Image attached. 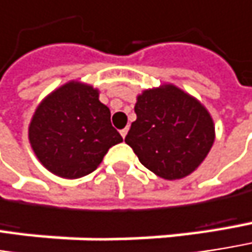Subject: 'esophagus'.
I'll list each match as a JSON object with an SVG mask.
<instances>
[{"label": "esophagus", "instance_id": "esophagus-1", "mask_svg": "<svg viewBox=\"0 0 252 252\" xmlns=\"http://www.w3.org/2000/svg\"><path fill=\"white\" fill-rule=\"evenodd\" d=\"M126 132H128V128H124V129H121V135H123V138H126Z\"/></svg>", "mask_w": 252, "mask_h": 252}]
</instances>
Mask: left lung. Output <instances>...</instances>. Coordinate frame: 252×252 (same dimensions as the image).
Instances as JSON below:
<instances>
[{
	"label": "left lung",
	"instance_id": "8db88e82",
	"mask_svg": "<svg viewBox=\"0 0 252 252\" xmlns=\"http://www.w3.org/2000/svg\"><path fill=\"white\" fill-rule=\"evenodd\" d=\"M126 143L144 167L166 180L183 179L205 160L215 141L208 109L174 85L144 91Z\"/></svg>",
	"mask_w": 252,
	"mask_h": 252
}]
</instances>
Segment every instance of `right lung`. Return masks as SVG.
Returning <instances> with one entry per match:
<instances>
[{
	"label": "right lung",
	"instance_id": "right-lung-1",
	"mask_svg": "<svg viewBox=\"0 0 252 252\" xmlns=\"http://www.w3.org/2000/svg\"><path fill=\"white\" fill-rule=\"evenodd\" d=\"M29 140L49 172L79 179L94 172L123 137L111 124L109 108L99 101V91L72 80L37 106Z\"/></svg>",
	"mask_w": 252,
	"mask_h": 252
}]
</instances>
